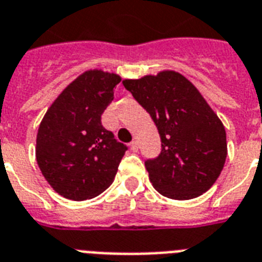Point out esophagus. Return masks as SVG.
Masks as SVG:
<instances>
[{"label":"esophagus","mask_w":262,"mask_h":262,"mask_svg":"<svg viewBox=\"0 0 262 262\" xmlns=\"http://www.w3.org/2000/svg\"><path fill=\"white\" fill-rule=\"evenodd\" d=\"M129 147H131V150H133L134 152L138 151V142L137 141H133L131 143H129Z\"/></svg>","instance_id":"1"}]
</instances>
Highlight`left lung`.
Here are the masks:
<instances>
[{"mask_svg":"<svg viewBox=\"0 0 262 262\" xmlns=\"http://www.w3.org/2000/svg\"><path fill=\"white\" fill-rule=\"evenodd\" d=\"M156 123L162 150L144 162L152 187L173 200H189L210 189L227 157L226 129L198 88L174 70L123 79Z\"/></svg>","mask_w":262,"mask_h":262,"instance_id":"left-lung-1","label":"left lung"}]
</instances>
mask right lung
<instances>
[{"mask_svg": "<svg viewBox=\"0 0 262 262\" xmlns=\"http://www.w3.org/2000/svg\"><path fill=\"white\" fill-rule=\"evenodd\" d=\"M120 75L88 70L64 88L40 121L36 161L56 193L81 202L114 183L124 144L101 124Z\"/></svg>", "mask_w": 262, "mask_h": 262, "instance_id": "add662e5", "label": "right lung"}]
</instances>
